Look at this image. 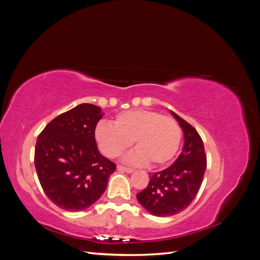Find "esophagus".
<instances>
[{"mask_svg":"<svg viewBox=\"0 0 260 260\" xmlns=\"http://www.w3.org/2000/svg\"><path fill=\"white\" fill-rule=\"evenodd\" d=\"M117 169L119 171H123V172H127V174H131V172H133L135 170H133L132 168H127V167H123V166H118Z\"/></svg>","mask_w":260,"mask_h":260,"instance_id":"34e87169","label":"esophagus"}]
</instances>
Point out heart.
Returning a JSON list of instances; mask_svg holds the SVG:
<instances>
[{
	"mask_svg": "<svg viewBox=\"0 0 260 260\" xmlns=\"http://www.w3.org/2000/svg\"><path fill=\"white\" fill-rule=\"evenodd\" d=\"M94 138L101 151L112 158L122 155L135 141L138 149L125 160L161 167L174 159L182 132L172 117L162 116L151 109H131L118 114L114 124L99 122Z\"/></svg>",
	"mask_w": 260,
	"mask_h": 260,
	"instance_id": "b5f03b06",
	"label": "heart"
}]
</instances>
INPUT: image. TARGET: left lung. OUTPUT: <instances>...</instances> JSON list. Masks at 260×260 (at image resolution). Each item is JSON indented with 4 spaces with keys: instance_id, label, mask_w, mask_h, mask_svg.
Masks as SVG:
<instances>
[{
    "instance_id": "8db88e82",
    "label": "left lung",
    "mask_w": 260,
    "mask_h": 260,
    "mask_svg": "<svg viewBox=\"0 0 260 260\" xmlns=\"http://www.w3.org/2000/svg\"><path fill=\"white\" fill-rule=\"evenodd\" d=\"M170 113L183 131L182 152L167 169L149 174L148 185L137 194L141 205L157 217L174 216L190 206L202 185L207 165L198 131L176 113Z\"/></svg>"
}]
</instances>
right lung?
I'll list each match as a JSON object with an SVG mask.
<instances>
[{
  "mask_svg": "<svg viewBox=\"0 0 260 260\" xmlns=\"http://www.w3.org/2000/svg\"><path fill=\"white\" fill-rule=\"evenodd\" d=\"M104 113L80 104L57 116L39 135L35 166L44 193L55 205L81 211L107 187L116 165L100 153L94 130Z\"/></svg>",
  "mask_w": 260,
  "mask_h": 260,
  "instance_id": "add662e5",
  "label": "right lung"
}]
</instances>
